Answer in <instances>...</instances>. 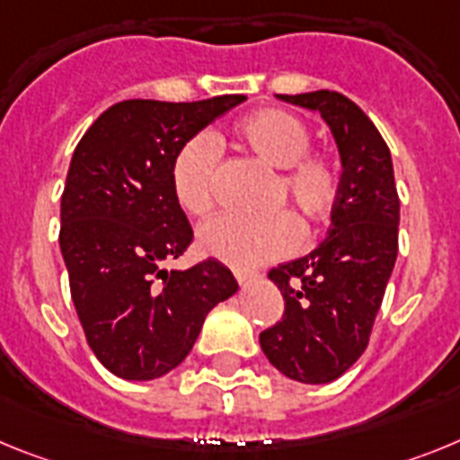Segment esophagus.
Here are the masks:
<instances>
[{
	"label": "esophagus",
	"instance_id": "34e87169",
	"mask_svg": "<svg viewBox=\"0 0 460 460\" xmlns=\"http://www.w3.org/2000/svg\"><path fill=\"white\" fill-rule=\"evenodd\" d=\"M234 275H235V279L241 282V285H247V282L254 278V273H250V270H234Z\"/></svg>",
	"mask_w": 460,
	"mask_h": 460
}]
</instances>
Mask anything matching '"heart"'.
I'll list each match as a JSON object with an SVG mask.
<instances>
[{
	"mask_svg": "<svg viewBox=\"0 0 460 460\" xmlns=\"http://www.w3.org/2000/svg\"><path fill=\"white\" fill-rule=\"evenodd\" d=\"M234 138L263 166L279 171L275 208L289 203L307 234L329 222L341 199L342 171L331 155L310 150L313 131L305 119L282 109H261L235 122ZM217 164V150L203 136L185 143L173 159V197L191 217L213 210ZM197 243L203 257L231 269H254L296 252L301 229L289 213L269 219L217 217L201 226Z\"/></svg>",
	"mask_w": 460,
	"mask_h": 460,
	"instance_id": "b5f03b06",
	"label": "heart"
}]
</instances>
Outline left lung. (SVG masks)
<instances>
[{
  "instance_id": "8db88e82",
  "label": "left lung",
  "mask_w": 460,
  "mask_h": 460,
  "mask_svg": "<svg viewBox=\"0 0 460 460\" xmlns=\"http://www.w3.org/2000/svg\"><path fill=\"white\" fill-rule=\"evenodd\" d=\"M278 99L324 118L341 153L342 187L324 241L269 273L285 298V314L259 342L282 375L326 385L368 347L396 263L401 201L389 147L351 99L331 90Z\"/></svg>"
}]
</instances>
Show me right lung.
<instances>
[{"label":"right lung","instance_id":"obj_1","mask_svg":"<svg viewBox=\"0 0 460 460\" xmlns=\"http://www.w3.org/2000/svg\"><path fill=\"white\" fill-rule=\"evenodd\" d=\"M245 99L119 102L75 146L59 250L87 345L118 377L146 382L181 366L206 314L238 291L231 270L215 259L187 270L164 263L194 238L171 187L173 159Z\"/></svg>","mask_w":460,"mask_h":460}]
</instances>
